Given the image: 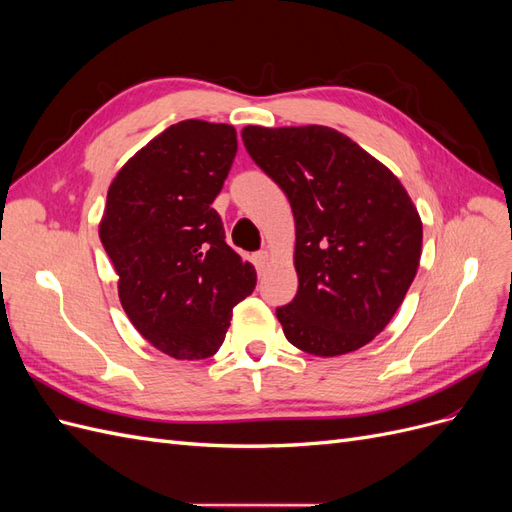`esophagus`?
<instances>
[{
    "instance_id": "1",
    "label": "esophagus",
    "mask_w": 512,
    "mask_h": 512,
    "mask_svg": "<svg viewBox=\"0 0 512 512\" xmlns=\"http://www.w3.org/2000/svg\"><path fill=\"white\" fill-rule=\"evenodd\" d=\"M254 267L258 269V271H265L267 269V265H269V252H265V250H260V252H256L254 254Z\"/></svg>"
}]
</instances>
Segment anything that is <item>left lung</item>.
<instances>
[{"mask_svg": "<svg viewBox=\"0 0 512 512\" xmlns=\"http://www.w3.org/2000/svg\"><path fill=\"white\" fill-rule=\"evenodd\" d=\"M290 200L299 290L277 307L288 342L316 356L369 344L395 316L421 260L423 224L389 168L327 126L241 132Z\"/></svg>", "mask_w": 512, "mask_h": 512, "instance_id": "1", "label": "left lung"}]
</instances>
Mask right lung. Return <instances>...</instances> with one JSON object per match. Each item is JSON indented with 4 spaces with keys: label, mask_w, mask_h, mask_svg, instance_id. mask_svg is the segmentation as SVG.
<instances>
[{
    "label": "right lung",
    "mask_w": 512,
    "mask_h": 512,
    "mask_svg": "<svg viewBox=\"0 0 512 512\" xmlns=\"http://www.w3.org/2000/svg\"><path fill=\"white\" fill-rule=\"evenodd\" d=\"M237 132L188 119L130 158L108 188L100 241L119 275V301L151 346L181 361L220 350L232 307L256 269L226 243L222 192Z\"/></svg>",
    "instance_id": "1"
}]
</instances>
